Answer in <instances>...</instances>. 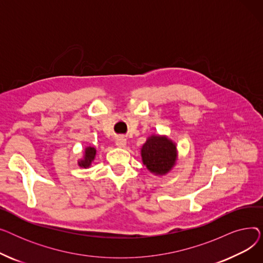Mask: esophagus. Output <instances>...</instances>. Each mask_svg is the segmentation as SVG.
Instances as JSON below:
<instances>
[{
  "label": "esophagus",
  "instance_id": "34e87169",
  "mask_svg": "<svg viewBox=\"0 0 263 263\" xmlns=\"http://www.w3.org/2000/svg\"><path fill=\"white\" fill-rule=\"evenodd\" d=\"M127 144V140L123 136H118L116 139V146L118 147H124Z\"/></svg>",
  "mask_w": 263,
  "mask_h": 263
}]
</instances>
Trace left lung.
<instances>
[{
    "mask_svg": "<svg viewBox=\"0 0 263 263\" xmlns=\"http://www.w3.org/2000/svg\"><path fill=\"white\" fill-rule=\"evenodd\" d=\"M142 159L146 167L156 175H165L175 165L176 145L166 136L153 135L142 147Z\"/></svg>",
    "mask_w": 263,
    "mask_h": 263,
    "instance_id": "8db88e82",
    "label": "left lung"
}]
</instances>
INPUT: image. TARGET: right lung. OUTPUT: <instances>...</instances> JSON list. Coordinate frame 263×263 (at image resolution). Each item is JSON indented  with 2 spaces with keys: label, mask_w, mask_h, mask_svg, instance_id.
Returning <instances> with one entry per match:
<instances>
[{
  "label": "right lung",
  "mask_w": 263,
  "mask_h": 263,
  "mask_svg": "<svg viewBox=\"0 0 263 263\" xmlns=\"http://www.w3.org/2000/svg\"><path fill=\"white\" fill-rule=\"evenodd\" d=\"M95 156H96V149L93 147H87L85 149V155H84V159L81 160L79 162V165L81 167H89L91 162L93 161L95 159Z\"/></svg>",
  "instance_id": "obj_1"
}]
</instances>
